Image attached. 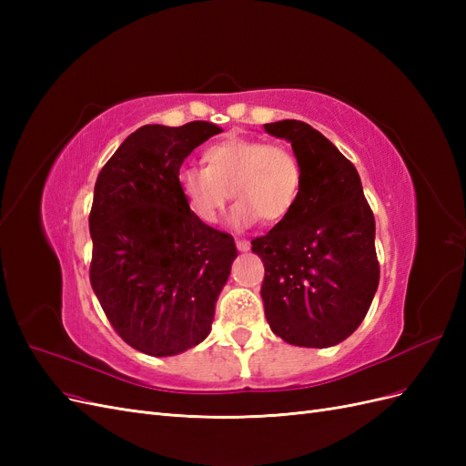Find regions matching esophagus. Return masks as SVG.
I'll return each instance as SVG.
<instances>
[{
	"label": "esophagus",
	"mask_w": 466,
	"mask_h": 466,
	"mask_svg": "<svg viewBox=\"0 0 466 466\" xmlns=\"http://www.w3.org/2000/svg\"><path fill=\"white\" fill-rule=\"evenodd\" d=\"M235 245H237V248L241 250V252H247V250H250V243L247 241V238H237Z\"/></svg>",
	"instance_id": "1"
}]
</instances>
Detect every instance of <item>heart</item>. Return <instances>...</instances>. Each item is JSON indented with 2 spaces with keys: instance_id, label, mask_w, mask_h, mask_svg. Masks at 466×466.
<instances>
[{
  "instance_id": "heart-1",
  "label": "heart",
  "mask_w": 466,
  "mask_h": 466,
  "mask_svg": "<svg viewBox=\"0 0 466 466\" xmlns=\"http://www.w3.org/2000/svg\"><path fill=\"white\" fill-rule=\"evenodd\" d=\"M182 200L204 223H216L229 194L237 202L229 219L247 229L260 218L286 219L298 206L303 167L289 147L262 139L228 137L204 151L202 167H182L177 175Z\"/></svg>"
}]
</instances>
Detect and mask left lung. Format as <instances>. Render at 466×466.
I'll use <instances>...</instances> for the list:
<instances>
[{"mask_svg": "<svg viewBox=\"0 0 466 466\" xmlns=\"http://www.w3.org/2000/svg\"><path fill=\"white\" fill-rule=\"evenodd\" d=\"M264 130L288 139L303 167L298 206L252 241L266 320L288 344L330 348L360 327L379 286L373 211L356 167L319 130L301 120Z\"/></svg>", "mask_w": 466, "mask_h": 466, "instance_id": "1", "label": "left lung"}]
</instances>
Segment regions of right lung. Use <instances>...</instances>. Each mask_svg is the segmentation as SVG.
I'll use <instances>...</instances> for the list:
<instances>
[{"label":"right lung","mask_w":466,"mask_h":466,"mask_svg":"<svg viewBox=\"0 0 466 466\" xmlns=\"http://www.w3.org/2000/svg\"><path fill=\"white\" fill-rule=\"evenodd\" d=\"M221 128L147 124L124 139L95 182L91 286L126 344L177 356L206 340L237 258L233 237L182 200L180 165Z\"/></svg>","instance_id":"add662e5"}]
</instances>
